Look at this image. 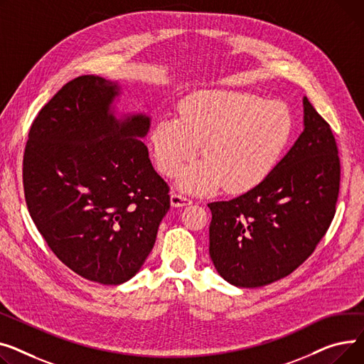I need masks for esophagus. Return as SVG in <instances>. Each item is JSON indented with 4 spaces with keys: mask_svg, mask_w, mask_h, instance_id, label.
<instances>
[{
    "mask_svg": "<svg viewBox=\"0 0 364 364\" xmlns=\"http://www.w3.org/2000/svg\"><path fill=\"white\" fill-rule=\"evenodd\" d=\"M192 200L183 194H179V192H173L172 196H170V204H172L173 207H183V205H188L191 204Z\"/></svg>",
    "mask_w": 364,
    "mask_h": 364,
    "instance_id": "esophagus-1",
    "label": "esophagus"
}]
</instances>
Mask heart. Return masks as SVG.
I'll return each mask as SVG.
<instances>
[{
    "instance_id": "obj_1",
    "label": "heart",
    "mask_w": 364,
    "mask_h": 364,
    "mask_svg": "<svg viewBox=\"0 0 364 364\" xmlns=\"http://www.w3.org/2000/svg\"><path fill=\"white\" fill-rule=\"evenodd\" d=\"M294 132L288 107L235 91H203L189 97L179 117L160 119L151 132L157 168L175 176L194 159L179 185L207 192L222 183L228 191L247 192L263 182L281 161Z\"/></svg>"
}]
</instances>
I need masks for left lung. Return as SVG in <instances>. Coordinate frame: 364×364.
Masks as SVG:
<instances>
[{
  "label": "left lung",
  "instance_id": "left-lung-1",
  "mask_svg": "<svg viewBox=\"0 0 364 364\" xmlns=\"http://www.w3.org/2000/svg\"><path fill=\"white\" fill-rule=\"evenodd\" d=\"M304 131L269 176L245 194L210 203V257L225 281L259 288L292 273L335 216L341 166L329 123L307 97Z\"/></svg>",
  "mask_w": 364,
  "mask_h": 364
}]
</instances>
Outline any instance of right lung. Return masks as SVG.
<instances>
[{
	"label": "right lung",
	"mask_w": 364,
	"mask_h": 364,
	"mask_svg": "<svg viewBox=\"0 0 364 364\" xmlns=\"http://www.w3.org/2000/svg\"><path fill=\"white\" fill-rule=\"evenodd\" d=\"M117 82L85 75L33 120L23 156L31 218L57 257L85 279L120 285L151 252L168 186L141 141L151 119H117Z\"/></svg>",
	"instance_id": "add662e5"
}]
</instances>
